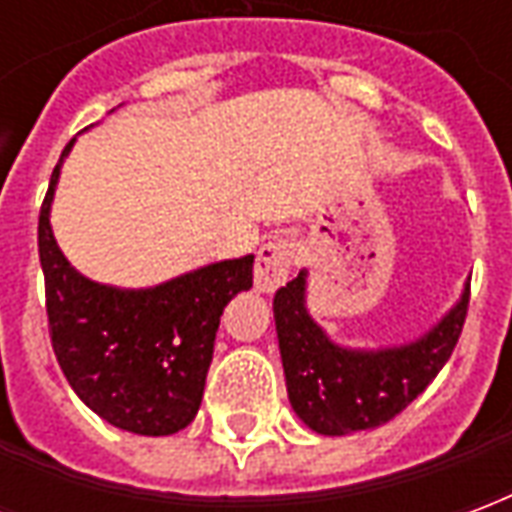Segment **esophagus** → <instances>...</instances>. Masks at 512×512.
<instances>
[{
	"mask_svg": "<svg viewBox=\"0 0 512 512\" xmlns=\"http://www.w3.org/2000/svg\"><path fill=\"white\" fill-rule=\"evenodd\" d=\"M293 260H296V244L290 238L277 235L266 241L255 260V288L260 293H274L279 285H285Z\"/></svg>",
	"mask_w": 512,
	"mask_h": 512,
	"instance_id": "esophagus-1",
	"label": "esophagus"
}]
</instances>
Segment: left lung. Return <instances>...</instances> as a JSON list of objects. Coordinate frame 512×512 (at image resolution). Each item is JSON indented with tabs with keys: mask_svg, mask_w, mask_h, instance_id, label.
Returning <instances> with one entry per match:
<instances>
[{
	"mask_svg": "<svg viewBox=\"0 0 512 512\" xmlns=\"http://www.w3.org/2000/svg\"><path fill=\"white\" fill-rule=\"evenodd\" d=\"M466 310L469 285L461 301L414 343L351 351L332 343L312 321L307 312V271H301L274 296L290 406L307 428L323 436L384 425L439 376L461 337Z\"/></svg>",
	"mask_w": 512,
	"mask_h": 512,
	"instance_id": "8db88e82",
	"label": "left lung"
}]
</instances>
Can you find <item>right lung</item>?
<instances>
[{"instance_id":"1","label":"right lung","mask_w":512,"mask_h":512,"mask_svg":"<svg viewBox=\"0 0 512 512\" xmlns=\"http://www.w3.org/2000/svg\"><path fill=\"white\" fill-rule=\"evenodd\" d=\"M60 164L38 219L54 356L84 406L109 425L139 436L178 433L197 417L219 318L235 293L252 288L255 255L211 263L156 288L98 285L65 260L51 233Z\"/></svg>"}]
</instances>
